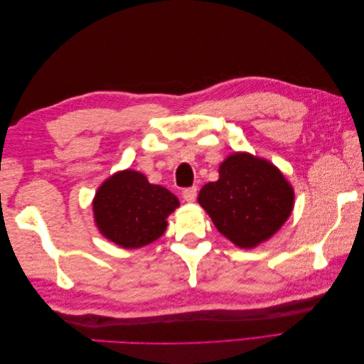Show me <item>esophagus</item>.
<instances>
[{
    "mask_svg": "<svg viewBox=\"0 0 364 364\" xmlns=\"http://www.w3.org/2000/svg\"><path fill=\"white\" fill-rule=\"evenodd\" d=\"M182 197H183L185 202L193 203L196 200V197H197V188H196V186H191V188H185L182 191Z\"/></svg>",
    "mask_w": 364,
    "mask_h": 364,
    "instance_id": "34e87169",
    "label": "esophagus"
}]
</instances>
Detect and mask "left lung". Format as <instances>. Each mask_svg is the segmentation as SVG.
<instances>
[{
  "label": "left lung",
  "mask_w": 364,
  "mask_h": 364,
  "mask_svg": "<svg viewBox=\"0 0 364 364\" xmlns=\"http://www.w3.org/2000/svg\"><path fill=\"white\" fill-rule=\"evenodd\" d=\"M197 202L220 234L241 249L270 240L287 222L294 190L270 161L235 151L218 167V181L203 185Z\"/></svg>",
  "instance_id": "obj_1"
}]
</instances>
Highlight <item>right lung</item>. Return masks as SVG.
<instances>
[{"mask_svg":"<svg viewBox=\"0 0 364 364\" xmlns=\"http://www.w3.org/2000/svg\"><path fill=\"white\" fill-rule=\"evenodd\" d=\"M179 200L142 173L123 170L107 178L94 196V222L100 234L123 249H139L167 229V217Z\"/></svg>","mask_w":364,"mask_h":364,"instance_id":"1","label":"right lung"}]
</instances>
